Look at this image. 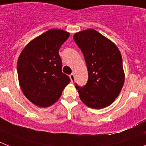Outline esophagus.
<instances>
[{
  "mask_svg": "<svg viewBox=\"0 0 146 146\" xmlns=\"http://www.w3.org/2000/svg\"><path fill=\"white\" fill-rule=\"evenodd\" d=\"M70 80H71V82H74L75 81V76H74V74L73 73H72V74L70 75Z\"/></svg>",
  "mask_w": 146,
  "mask_h": 146,
  "instance_id": "1",
  "label": "esophagus"
}]
</instances>
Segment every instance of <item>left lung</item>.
<instances>
[{
    "label": "left lung",
    "mask_w": 146,
    "mask_h": 146,
    "mask_svg": "<svg viewBox=\"0 0 146 146\" xmlns=\"http://www.w3.org/2000/svg\"><path fill=\"white\" fill-rule=\"evenodd\" d=\"M73 39L84 56L88 70L87 84L76 86L87 107L104 108L112 104L124 86L122 57L117 46L94 29L76 33Z\"/></svg>",
    "instance_id": "1"
}]
</instances>
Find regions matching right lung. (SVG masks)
<instances>
[{"mask_svg":"<svg viewBox=\"0 0 146 146\" xmlns=\"http://www.w3.org/2000/svg\"><path fill=\"white\" fill-rule=\"evenodd\" d=\"M70 33L51 29L26 45L17 61V73L22 92L34 105L52 106L61 97L70 79L62 72L59 49Z\"/></svg>","mask_w":146,"mask_h":146,"instance_id":"right-lung-1","label":"right lung"}]
</instances>
